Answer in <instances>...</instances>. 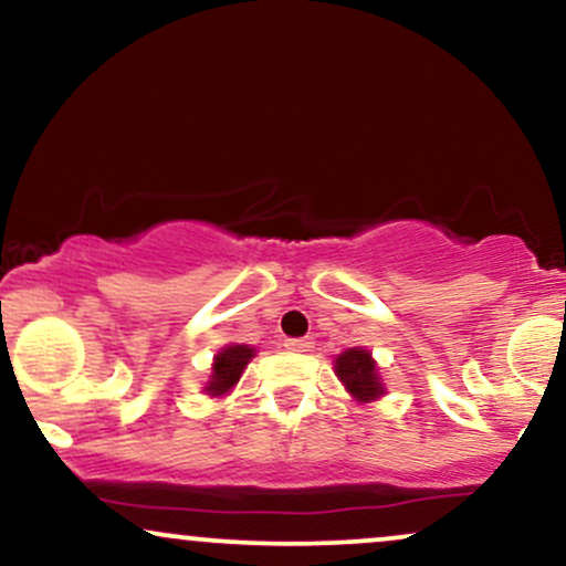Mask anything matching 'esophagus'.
I'll return each mask as SVG.
<instances>
[{"label":"esophagus","mask_w":566,"mask_h":566,"mask_svg":"<svg viewBox=\"0 0 566 566\" xmlns=\"http://www.w3.org/2000/svg\"><path fill=\"white\" fill-rule=\"evenodd\" d=\"M284 346L290 350H311L314 348V340L311 337H290V340H284Z\"/></svg>","instance_id":"34e87169"}]
</instances>
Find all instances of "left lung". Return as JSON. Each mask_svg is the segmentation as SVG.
Returning <instances> with one entry per match:
<instances>
[{
	"label": "left lung",
	"instance_id": "left-lung-1",
	"mask_svg": "<svg viewBox=\"0 0 566 566\" xmlns=\"http://www.w3.org/2000/svg\"><path fill=\"white\" fill-rule=\"evenodd\" d=\"M335 375L340 378L343 386H346V391L354 396L356 401H361V405L380 399V396L386 394L378 367H375L373 354H369L367 348L343 350L335 359Z\"/></svg>",
	"mask_w": 566,
	"mask_h": 566
}]
</instances>
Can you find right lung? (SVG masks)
Returning <instances> with one entry per match:
<instances>
[{
	"label": "right lung",
	"instance_id": "obj_1",
	"mask_svg": "<svg viewBox=\"0 0 566 566\" xmlns=\"http://www.w3.org/2000/svg\"><path fill=\"white\" fill-rule=\"evenodd\" d=\"M252 356H255V348L250 346H226L216 356V361H212V375L205 391L210 396L229 394L239 382V378H242L244 367L250 365Z\"/></svg>",
	"mask_w": 566,
	"mask_h": 566
}]
</instances>
